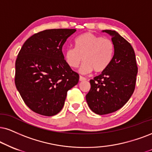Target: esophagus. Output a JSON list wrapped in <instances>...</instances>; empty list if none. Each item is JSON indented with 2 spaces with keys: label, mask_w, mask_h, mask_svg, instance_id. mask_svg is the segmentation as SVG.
<instances>
[{
  "label": "esophagus",
  "mask_w": 152,
  "mask_h": 152,
  "mask_svg": "<svg viewBox=\"0 0 152 152\" xmlns=\"http://www.w3.org/2000/svg\"><path fill=\"white\" fill-rule=\"evenodd\" d=\"M80 81V82H82V81H85L86 80V78L84 77H82V76H80V78H79Z\"/></svg>",
  "instance_id": "obj_1"
}]
</instances>
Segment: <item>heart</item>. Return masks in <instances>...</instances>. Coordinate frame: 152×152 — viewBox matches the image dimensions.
I'll list each match as a JSON object with an SVG mask.
<instances>
[{
    "label": "heart",
    "instance_id": "heart-1",
    "mask_svg": "<svg viewBox=\"0 0 152 152\" xmlns=\"http://www.w3.org/2000/svg\"><path fill=\"white\" fill-rule=\"evenodd\" d=\"M75 48H68L64 53L66 64L72 68H76L81 63L79 69L81 74H88L94 70L102 72L110 65L114 53V45L108 39L86 32L75 41Z\"/></svg>",
    "mask_w": 152,
    "mask_h": 152
}]
</instances>
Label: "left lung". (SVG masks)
Instances as JSON below:
<instances>
[{
  "label": "left lung",
  "mask_w": 152,
  "mask_h": 152,
  "mask_svg": "<svg viewBox=\"0 0 152 152\" xmlns=\"http://www.w3.org/2000/svg\"><path fill=\"white\" fill-rule=\"evenodd\" d=\"M102 32L111 37L114 54L107 68L90 80L91 89L86 95L89 107L98 115L115 112L128 102L134 92L138 70L130 43L115 31Z\"/></svg>",
  "instance_id": "left-lung-1"
}]
</instances>
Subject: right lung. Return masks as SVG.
Here are the masks:
<instances>
[{"mask_svg":"<svg viewBox=\"0 0 152 152\" xmlns=\"http://www.w3.org/2000/svg\"><path fill=\"white\" fill-rule=\"evenodd\" d=\"M74 29H46L24 42L15 62V82L26 105L40 115L53 116L62 110L67 91L79 75L66 64L62 52Z\"/></svg>","mask_w":152,"mask_h":152,"instance_id":"1","label":"right lung"}]
</instances>
